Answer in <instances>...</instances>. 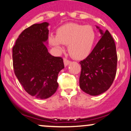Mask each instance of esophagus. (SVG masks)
I'll return each mask as SVG.
<instances>
[{
    "instance_id": "1",
    "label": "esophagus",
    "mask_w": 131,
    "mask_h": 131,
    "mask_svg": "<svg viewBox=\"0 0 131 131\" xmlns=\"http://www.w3.org/2000/svg\"><path fill=\"white\" fill-rule=\"evenodd\" d=\"M64 66H68L70 63H71V62H70L69 60H67V59L64 58Z\"/></svg>"
}]
</instances>
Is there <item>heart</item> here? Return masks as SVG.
<instances>
[{
  "label": "heart",
  "instance_id": "obj_1",
  "mask_svg": "<svg viewBox=\"0 0 131 131\" xmlns=\"http://www.w3.org/2000/svg\"><path fill=\"white\" fill-rule=\"evenodd\" d=\"M96 40V33L92 26L69 23L60 27L57 35L50 34L49 44L57 52L63 50L62 44L67 45L71 57L77 60L85 58L91 53Z\"/></svg>",
  "mask_w": 131,
  "mask_h": 131
}]
</instances>
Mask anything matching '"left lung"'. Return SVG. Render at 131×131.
<instances>
[{
	"mask_svg": "<svg viewBox=\"0 0 131 131\" xmlns=\"http://www.w3.org/2000/svg\"><path fill=\"white\" fill-rule=\"evenodd\" d=\"M101 38L92 51L80 62V88L91 95H98L109 89L116 74L117 56L114 40L108 30L96 26Z\"/></svg>",
	"mask_w": 131,
	"mask_h": 131,
	"instance_id": "8db88e82",
	"label": "left lung"
}]
</instances>
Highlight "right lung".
Instances as JSON below:
<instances>
[{
	"label": "right lung",
	"mask_w": 131,
	"mask_h": 131,
	"mask_svg": "<svg viewBox=\"0 0 131 131\" xmlns=\"http://www.w3.org/2000/svg\"><path fill=\"white\" fill-rule=\"evenodd\" d=\"M48 22L35 24L25 29L12 49L15 76L28 94L47 99L57 91L59 72L64 68L63 59L49 54Z\"/></svg>",
	"instance_id": "1"
}]
</instances>
